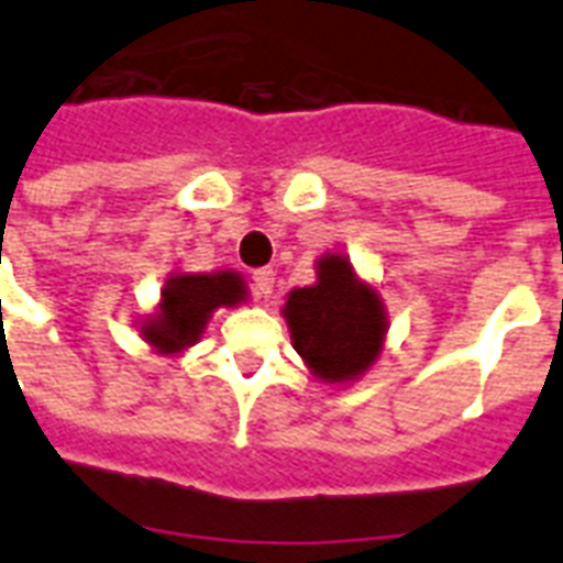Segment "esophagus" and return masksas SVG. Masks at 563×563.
<instances>
[{
	"label": "esophagus",
	"mask_w": 563,
	"mask_h": 563,
	"mask_svg": "<svg viewBox=\"0 0 563 563\" xmlns=\"http://www.w3.org/2000/svg\"><path fill=\"white\" fill-rule=\"evenodd\" d=\"M273 287H276V273L273 269H255L252 273V290H255V296H264L267 299L269 294H273Z\"/></svg>",
	"instance_id": "1"
}]
</instances>
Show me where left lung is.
<instances>
[{
  "mask_svg": "<svg viewBox=\"0 0 563 563\" xmlns=\"http://www.w3.org/2000/svg\"><path fill=\"white\" fill-rule=\"evenodd\" d=\"M285 320L294 350L322 382H352L378 358L387 313L382 296L358 282L343 255L317 261V285L287 296Z\"/></svg>",
  "mask_w": 563,
  "mask_h": 563,
  "instance_id": "obj_1",
  "label": "left lung"
}]
</instances>
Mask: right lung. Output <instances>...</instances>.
I'll return each mask as SVG.
<instances>
[{
  "label": "right lung",
  "instance_id": "1",
  "mask_svg": "<svg viewBox=\"0 0 563 563\" xmlns=\"http://www.w3.org/2000/svg\"><path fill=\"white\" fill-rule=\"evenodd\" d=\"M246 299V285L238 273L213 276H173L161 290V308L143 322V338L164 355L194 346L217 308H229Z\"/></svg>",
  "mask_w": 563,
  "mask_h": 563
}]
</instances>
